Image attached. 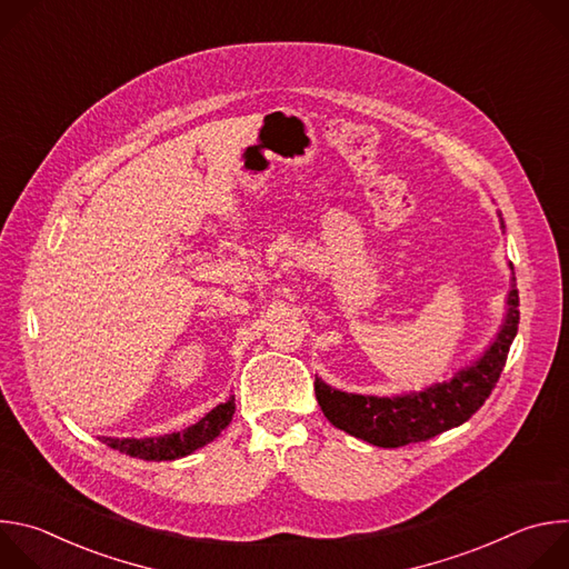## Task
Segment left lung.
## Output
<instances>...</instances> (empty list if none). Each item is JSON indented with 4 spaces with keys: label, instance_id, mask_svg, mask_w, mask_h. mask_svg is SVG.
<instances>
[{
    "label": "left lung",
    "instance_id": "obj_1",
    "mask_svg": "<svg viewBox=\"0 0 569 569\" xmlns=\"http://www.w3.org/2000/svg\"><path fill=\"white\" fill-rule=\"evenodd\" d=\"M509 268L511 288L507 295V315L483 353L455 371L450 380L432 382L421 391L393 396L349 393L315 376V396L323 417L347 435L378 448H400L428 441L466 423L491 396L518 333L520 299L513 266L509 263Z\"/></svg>",
    "mask_w": 569,
    "mask_h": 569
}]
</instances>
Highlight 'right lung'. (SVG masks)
<instances>
[{
	"mask_svg": "<svg viewBox=\"0 0 569 569\" xmlns=\"http://www.w3.org/2000/svg\"><path fill=\"white\" fill-rule=\"evenodd\" d=\"M233 410H236V402L231 393L224 402L216 405L211 412H207L198 423L180 432L161 435V437H143V439H134V437H123V439L99 437V439L112 450H119L123 455H130L143 461H173L211 443L229 426Z\"/></svg>",
	"mask_w": 569,
	"mask_h": 569,
	"instance_id": "right-lung-1",
	"label": "right lung"
}]
</instances>
